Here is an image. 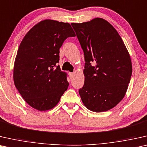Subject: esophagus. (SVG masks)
Returning a JSON list of instances; mask_svg holds the SVG:
<instances>
[{
  "label": "esophagus",
  "mask_w": 147,
  "mask_h": 147,
  "mask_svg": "<svg viewBox=\"0 0 147 147\" xmlns=\"http://www.w3.org/2000/svg\"><path fill=\"white\" fill-rule=\"evenodd\" d=\"M69 78H71V79H72V78H73V76H74V73H69Z\"/></svg>",
  "instance_id": "1"
}]
</instances>
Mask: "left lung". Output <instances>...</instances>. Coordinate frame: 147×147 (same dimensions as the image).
<instances>
[{
	"label": "left lung",
	"mask_w": 147,
	"mask_h": 147,
	"mask_svg": "<svg viewBox=\"0 0 147 147\" xmlns=\"http://www.w3.org/2000/svg\"><path fill=\"white\" fill-rule=\"evenodd\" d=\"M71 25L84 55V84L78 91L82 102L93 112L110 110L125 96L131 80L129 52L119 33L105 19Z\"/></svg>",
	"instance_id": "1"
}]
</instances>
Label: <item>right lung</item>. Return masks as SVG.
I'll return each instance as SVG.
<instances>
[{
    "label": "right lung",
    "mask_w": 147,
    "mask_h": 147,
    "mask_svg": "<svg viewBox=\"0 0 147 147\" xmlns=\"http://www.w3.org/2000/svg\"><path fill=\"white\" fill-rule=\"evenodd\" d=\"M75 36L67 22L45 20L27 32L17 51L13 78L24 100L36 110L53 109L67 90V74L59 65V49L68 37Z\"/></svg>",
    "instance_id": "1"
}]
</instances>
